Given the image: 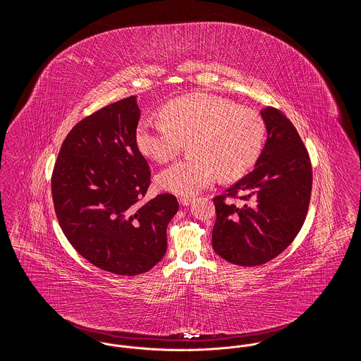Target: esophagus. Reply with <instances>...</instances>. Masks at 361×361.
I'll use <instances>...</instances> for the list:
<instances>
[{"mask_svg": "<svg viewBox=\"0 0 361 361\" xmlns=\"http://www.w3.org/2000/svg\"><path fill=\"white\" fill-rule=\"evenodd\" d=\"M178 202L181 206L187 207L192 203V197H187V196H181L178 197Z\"/></svg>", "mask_w": 361, "mask_h": 361, "instance_id": "34e87169", "label": "esophagus"}]
</instances>
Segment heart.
Instances as JSON below:
<instances>
[{
	"mask_svg": "<svg viewBox=\"0 0 361 361\" xmlns=\"http://www.w3.org/2000/svg\"><path fill=\"white\" fill-rule=\"evenodd\" d=\"M165 121L142 119L135 130L137 150L166 162L190 140L193 155L157 176V184L178 196H195L218 174L230 180L246 172L262 150L265 124L256 111L211 93H190L162 108Z\"/></svg>",
	"mask_w": 361,
	"mask_h": 361,
	"instance_id": "heart-1",
	"label": "heart"
}]
</instances>
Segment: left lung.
<instances>
[{"instance_id":"obj_1","label":"left lung","mask_w":361,"mask_h":361,"mask_svg":"<svg viewBox=\"0 0 361 361\" xmlns=\"http://www.w3.org/2000/svg\"><path fill=\"white\" fill-rule=\"evenodd\" d=\"M261 116L268 137L256 168L214 197L212 247L240 267L265 264L290 246L305 224L312 188L309 153L293 124L274 106Z\"/></svg>"}]
</instances>
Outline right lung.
Masks as SVG:
<instances>
[{"mask_svg": "<svg viewBox=\"0 0 361 361\" xmlns=\"http://www.w3.org/2000/svg\"><path fill=\"white\" fill-rule=\"evenodd\" d=\"M137 97L109 104L77 123L51 177L59 226L71 246L115 275L150 271L166 253V227L178 202L161 193L145 202L150 168L135 143Z\"/></svg>", "mask_w": 361, "mask_h": 361, "instance_id": "right-lung-1", "label": "right lung"}]
</instances>
